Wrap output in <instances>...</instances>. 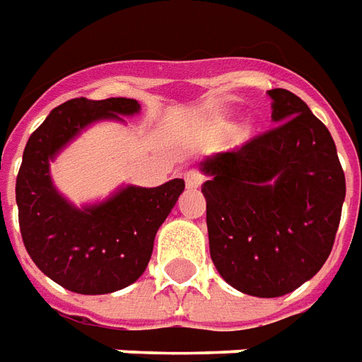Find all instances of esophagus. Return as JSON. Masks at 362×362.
Segmentation results:
<instances>
[{
	"instance_id": "1",
	"label": "esophagus",
	"mask_w": 362,
	"mask_h": 362,
	"mask_svg": "<svg viewBox=\"0 0 362 362\" xmlns=\"http://www.w3.org/2000/svg\"><path fill=\"white\" fill-rule=\"evenodd\" d=\"M185 183L189 189H197V187H201L203 183V175H201V171H197V169H189L185 173Z\"/></svg>"
}]
</instances>
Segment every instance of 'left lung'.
Wrapping results in <instances>:
<instances>
[{"label":"left lung","mask_w":362,"mask_h":362,"mask_svg":"<svg viewBox=\"0 0 362 362\" xmlns=\"http://www.w3.org/2000/svg\"><path fill=\"white\" fill-rule=\"evenodd\" d=\"M268 94L278 126L201 161L213 264L226 284L256 298L286 296L321 270L345 201L325 124L293 92Z\"/></svg>","instance_id":"obj_1"}]
</instances>
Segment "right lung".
<instances>
[{"instance_id":"right-lung-1","label":"right lung","mask_w":362,"mask_h":362,"mask_svg":"<svg viewBox=\"0 0 362 362\" xmlns=\"http://www.w3.org/2000/svg\"><path fill=\"white\" fill-rule=\"evenodd\" d=\"M139 108L134 98H72L52 110L25 146L15 183L25 248L45 276L74 293H112L138 280L159 226L185 189L183 179L153 189L128 185L78 209L52 185L49 163L82 129L100 119L124 122Z\"/></svg>"}]
</instances>
